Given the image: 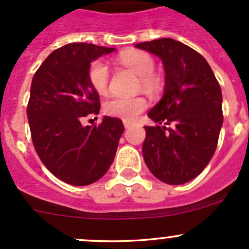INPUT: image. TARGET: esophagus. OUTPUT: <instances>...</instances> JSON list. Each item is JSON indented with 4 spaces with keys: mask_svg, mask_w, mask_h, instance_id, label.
Segmentation results:
<instances>
[{
    "mask_svg": "<svg viewBox=\"0 0 249 249\" xmlns=\"http://www.w3.org/2000/svg\"><path fill=\"white\" fill-rule=\"evenodd\" d=\"M124 126H125V129H129V127L132 126V124L130 122H124Z\"/></svg>",
    "mask_w": 249,
    "mask_h": 249,
    "instance_id": "esophagus-1",
    "label": "esophagus"
}]
</instances>
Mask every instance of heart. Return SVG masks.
<instances>
[{"instance_id":"b5f03b06","label":"heart","mask_w":249,"mask_h":249,"mask_svg":"<svg viewBox=\"0 0 249 249\" xmlns=\"http://www.w3.org/2000/svg\"><path fill=\"white\" fill-rule=\"evenodd\" d=\"M119 62L141 77L142 87L147 90L154 89L155 78L153 72L155 69L154 59L149 54L141 50H127L118 57ZM88 77L91 87L100 94H105L108 89L109 70L106 62L97 59L91 62L88 71ZM147 108V101L143 97L115 96L107 101L105 110L108 115L119 118L124 122H134Z\"/></svg>"}]
</instances>
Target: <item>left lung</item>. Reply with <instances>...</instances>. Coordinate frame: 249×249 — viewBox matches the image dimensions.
I'll list each match as a JSON object with an SVG mask.
<instances>
[{
	"instance_id": "1",
	"label": "left lung",
	"mask_w": 249,
	"mask_h": 249,
	"mask_svg": "<svg viewBox=\"0 0 249 249\" xmlns=\"http://www.w3.org/2000/svg\"><path fill=\"white\" fill-rule=\"evenodd\" d=\"M161 59L165 88L148 112L142 153L149 171L167 184H184L203 171L223 125L222 90L205 57L172 38L137 43ZM172 126L170 127L169 125Z\"/></svg>"
}]
</instances>
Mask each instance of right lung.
I'll return each mask as SVG.
<instances>
[{
  "label": "right lung",
  "mask_w": 249,
  "mask_h": 249,
  "mask_svg": "<svg viewBox=\"0 0 249 249\" xmlns=\"http://www.w3.org/2000/svg\"><path fill=\"white\" fill-rule=\"evenodd\" d=\"M114 48L71 43L54 50L32 78L27 118L39 159L55 177L72 185L99 180L114 160L123 122L105 115L100 125L83 126L99 114L100 96L88 77L89 66Z\"/></svg>",
  "instance_id": "1"
}]
</instances>
